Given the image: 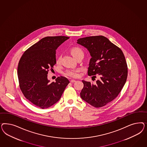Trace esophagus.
Listing matches in <instances>:
<instances>
[{
  "instance_id": "34e87169",
  "label": "esophagus",
  "mask_w": 147,
  "mask_h": 147,
  "mask_svg": "<svg viewBox=\"0 0 147 147\" xmlns=\"http://www.w3.org/2000/svg\"><path fill=\"white\" fill-rule=\"evenodd\" d=\"M76 81L75 80H70V82H71V83H73V82H75Z\"/></svg>"
}]
</instances>
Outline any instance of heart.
I'll list each match as a JSON object with an SVG mask.
<instances>
[{"label":"heart","instance_id":"b5f03b06","mask_svg":"<svg viewBox=\"0 0 147 147\" xmlns=\"http://www.w3.org/2000/svg\"><path fill=\"white\" fill-rule=\"evenodd\" d=\"M70 53L74 58H76L80 54L83 53V52L80 48L78 47H73L70 49ZM60 60L61 58L59 57L57 59V63H60ZM80 69H70L65 71V74L71 78H77L80 75Z\"/></svg>","mask_w":147,"mask_h":147}]
</instances>
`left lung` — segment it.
<instances>
[{
  "label": "left lung",
  "mask_w": 147,
  "mask_h": 147,
  "mask_svg": "<svg viewBox=\"0 0 147 147\" xmlns=\"http://www.w3.org/2000/svg\"><path fill=\"white\" fill-rule=\"evenodd\" d=\"M77 41L88 50L92 57L88 75L100 77L95 84L82 80L80 96L93 107L105 106L117 96L126 82L128 68L125 55L104 36H87Z\"/></svg>",
  "instance_id": "left-lung-1"
}]
</instances>
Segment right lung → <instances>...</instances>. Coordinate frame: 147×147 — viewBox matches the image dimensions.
<instances>
[{"label": "right lung", "instance_id": "right-lung-1", "mask_svg": "<svg viewBox=\"0 0 147 147\" xmlns=\"http://www.w3.org/2000/svg\"><path fill=\"white\" fill-rule=\"evenodd\" d=\"M69 38L46 36L25 51L18 63L19 87L27 99L36 107L47 108L57 102L69 83L59 76L49 83L47 74L56 63V49Z\"/></svg>", "mask_w": 147, "mask_h": 147}]
</instances>
